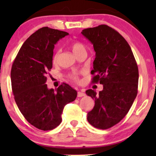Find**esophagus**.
I'll return each mask as SVG.
<instances>
[{
  "label": "esophagus",
  "instance_id": "34e87169",
  "mask_svg": "<svg viewBox=\"0 0 156 156\" xmlns=\"http://www.w3.org/2000/svg\"><path fill=\"white\" fill-rule=\"evenodd\" d=\"M85 94L82 91H78L77 92V97H84Z\"/></svg>",
  "mask_w": 156,
  "mask_h": 156
}]
</instances>
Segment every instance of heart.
I'll return each mask as SVG.
<instances>
[{"instance_id": "heart-1", "label": "heart", "mask_w": 156, "mask_h": 156, "mask_svg": "<svg viewBox=\"0 0 156 156\" xmlns=\"http://www.w3.org/2000/svg\"><path fill=\"white\" fill-rule=\"evenodd\" d=\"M72 50H73L74 53L75 55L77 54V53L79 52H80L81 50H85L84 45L80 42H73L72 44ZM59 50L55 51V54H54V55H53V57H52V61L54 63L57 62V59H58V57H59ZM69 77H70V79H72V80H74V81L78 80V76H77V75H76V74H75V73L70 74Z\"/></svg>"}]
</instances>
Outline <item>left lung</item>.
Returning <instances> with one entry per match:
<instances>
[{
	"instance_id": "1",
	"label": "left lung",
	"mask_w": 156,
	"mask_h": 156,
	"mask_svg": "<svg viewBox=\"0 0 156 156\" xmlns=\"http://www.w3.org/2000/svg\"><path fill=\"white\" fill-rule=\"evenodd\" d=\"M82 34L96 52L91 82L103 84L99 94L86 91L95 101L87 121L94 127L107 129L124 118L137 96L138 65L126 40L111 27L100 25L83 30Z\"/></svg>"
}]
</instances>
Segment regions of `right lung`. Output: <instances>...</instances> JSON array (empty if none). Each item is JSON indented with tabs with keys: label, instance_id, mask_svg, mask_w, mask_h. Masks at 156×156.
<instances>
[{
	"label": "right lung",
	"instance_id": "obj_1",
	"mask_svg": "<svg viewBox=\"0 0 156 156\" xmlns=\"http://www.w3.org/2000/svg\"><path fill=\"white\" fill-rule=\"evenodd\" d=\"M67 35L48 27L37 30L25 40L12 65L10 78L17 106L31 125L42 131L60 124L64 107L77 95L65 83L55 91L45 84L52 67L55 44Z\"/></svg>",
	"mask_w": 156,
	"mask_h": 156
}]
</instances>
